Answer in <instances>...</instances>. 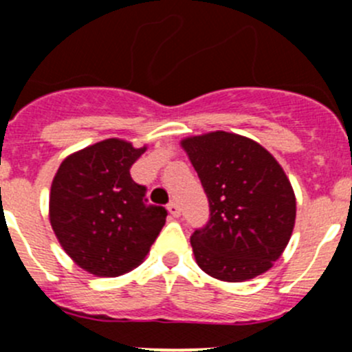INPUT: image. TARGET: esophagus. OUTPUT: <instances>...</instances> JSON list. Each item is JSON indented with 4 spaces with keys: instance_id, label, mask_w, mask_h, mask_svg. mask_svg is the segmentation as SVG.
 Here are the masks:
<instances>
[{
    "instance_id": "obj_1",
    "label": "esophagus",
    "mask_w": 352,
    "mask_h": 352,
    "mask_svg": "<svg viewBox=\"0 0 352 352\" xmlns=\"http://www.w3.org/2000/svg\"><path fill=\"white\" fill-rule=\"evenodd\" d=\"M166 209H168L170 214H172L173 218H179V216H180V208H179V204H177V202H173V201L168 202Z\"/></svg>"
}]
</instances>
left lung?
Segmentation results:
<instances>
[{
  "label": "left lung",
  "mask_w": 352,
  "mask_h": 352,
  "mask_svg": "<svg viewBox=\"0 0 352 352\" xmlns=\"http://www.w3.org/2000/svg\"><path fill=\"white\" fill-rule=\"evenodd\" d=\"M180 144L209 201V221L190 236L197 265L228 283L264 274L285 252L296 218L283 166L254 140L225 131Z\"/></svg>",
  "instance_id": "obj_1"
}]
</instances>
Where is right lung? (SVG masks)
I'll list each match as a JSON object with an SVG mask.
<instances>
[{"instance_id":"add662e5","label":"right lung","mask_w":352,"mask_h":352,"mask_svg":"<svg viewBox=\"0 0 352 352\" xmlns=\"http://www.w3.org/2000/svg\"><path fill=\"white\" fill-rule=\"evenodd\" d=\"M146 151L110 138L69 155L49 196V219L65 252L87 272L116 278L144 261L166 209L146 204L131 166Z\"/></svg>"}]
</instances>
